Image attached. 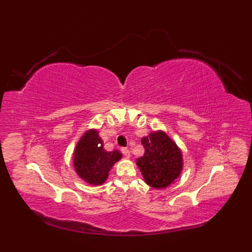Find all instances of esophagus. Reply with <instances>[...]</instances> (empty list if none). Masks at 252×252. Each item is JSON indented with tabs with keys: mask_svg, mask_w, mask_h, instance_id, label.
I'll return each instance as SVG.
<instances>
[{
	"mask_svg": "<svg viewBox=\"0 0 252 252\" xmlns=\"http://www.w3.org/2000/svg\"><path fill=\"white\" fill-rule=\"evenodd\" d=\"M122 152H123V154H124L126 158H129L130 152H129V150H128L127 148H122Z\"/></svg>",
	"mask_w": 252,
	"mask_h": 252,
	"instance_id": "1",
	"label": "esophagus"
}]
</instances>
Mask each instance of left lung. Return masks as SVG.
<instances>
[{"instance_id":"8db88e82","label":"left lung","mask_w":252,"mask_h":252,"mask_svg":"<svg viewBox=\"0 0 252 252\" xmlns=\"http://www.w3.org/2000/svg\"><path fill=\"white\" fill-rule=\"evenodd\" d=\"M141 142L145 153L137 159V165L145 183L155 189L168 187L182 173L181 149L163 130L152 131Z\"/></svg>"}]
</instances>
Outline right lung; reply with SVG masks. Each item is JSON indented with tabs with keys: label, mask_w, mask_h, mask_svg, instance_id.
I'll list each match as a JSON object with an SVG mask.
<instances>
[{
	"label": "right lung",
	"mask_w": 252,
	"mask_h": 252,
	"mask_svg": "<svg viewBox=\"0 0 252 252\" xmlns=\"http://www.w3.org/2000/svg\"><path fill=\"white\" fill-rule=\"evenodd\" d=\"M117 151H106L99 131L88 129L78 140L73 152V166L77 176L93 186H100L106 182L112 166L122 159Z\"/></svg>",
	"instance_id": "right-lung-1"
}]
</instances>
